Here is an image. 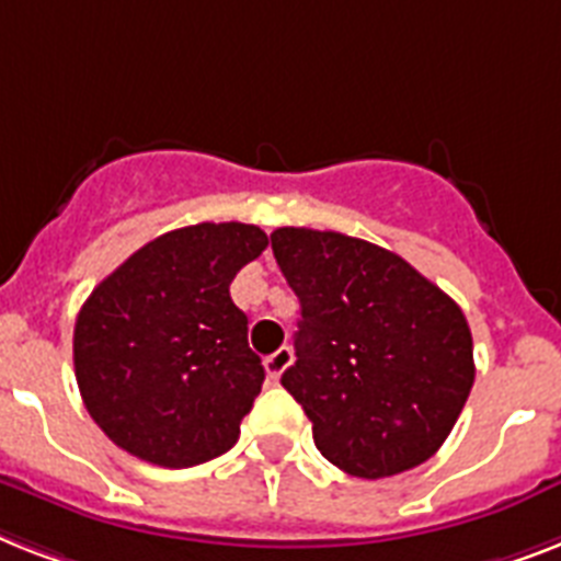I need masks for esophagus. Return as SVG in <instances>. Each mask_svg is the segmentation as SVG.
<instances>
[{"label":"esophagus","mask_w":561,"mask_h":561,"mask_svg":"<svg viewBox=\"0 0 561 561\" xmlns=\"http://www.w3.org/2000/svg\"><path fill=\"white\" fill-rule=\"evenodd\" d=\"M294 363V352H290L288 345H282L279 352H273L271 357L265 359V368H267V375L273 377V380H279L282 375H285V368Z\"/></svg>","instance_id":"1"}]
</instances>
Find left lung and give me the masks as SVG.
<instances>
[{"label": "left lung", "instance_id": "left-lung-1", "mask_svg": "<svg viewBox=\"0 0 561 561\" xmlns=\"http://www.w3.org/2000/svg\"><path fill=\"white\" fill-rule=\"evenodd\" d=\"M271 244L302 305L282 386L313 423L317 449L371 481L432 458L476 380L455 299L371 241L279 227Z\"/></svg>", "mask_w": 561, "mask_h": 561}]
</instances>
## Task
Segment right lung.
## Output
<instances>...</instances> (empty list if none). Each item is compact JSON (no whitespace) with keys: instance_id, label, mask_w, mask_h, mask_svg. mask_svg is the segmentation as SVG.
Listing matches in <instances>:
<instances>
[{"instance_id":"obj_1","label":"right lung","mask_w":561,"mask_h":561,"mask_svg":"<svg viewBox=\"0 0 561 561\" xmlns=\"http://www.w3.org/2000/svg\"><path fill=\"white\" fill-rule=\"evenodd\" d=\"M267 248L256 225L181 227L135 250L77 313L75 375L108 440L184 470L239 440L265 368L230 282Z\"/></svg>"}]
</instances>
